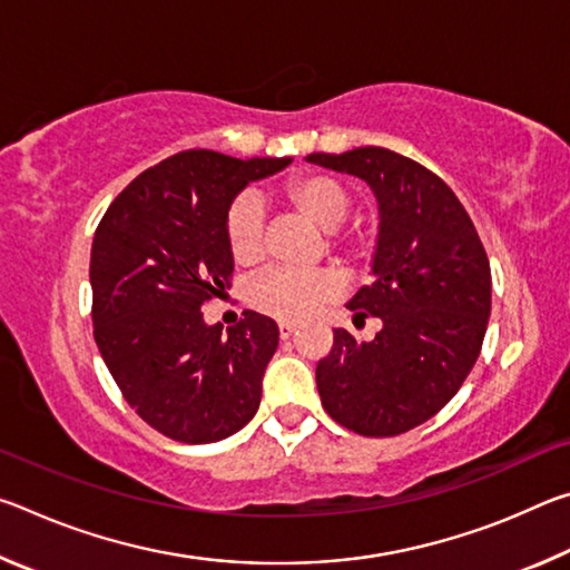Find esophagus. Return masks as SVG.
<instances>
[{
  "instance_id": "1",
  "label": "esophagus",
  "mask_w": 570,
  "mask_h": 570,
  "mask_svg": "<svg viewBox=\"0 0 570 570\" xmlns=\"http://www.w3.org/2000/svg\"><path fill=\"white\" fill-rule=\"evenodd\" d=\"M296 330H298L296 322H278V334H282V340H288Z\"/></svg>"
}]
</instances>
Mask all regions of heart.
<instances>
[{"label":"heart","mask_w":570,"mask_h":570,"mask_svg":"<svg viewBox=\"0 0 570 570\" xmlns=\"http://www.w3.org/2000/svg\"><path fill=\"white\" fill-rule=\"evenodd\" d=\"M284 196L320 228L340 226L352 208V196L340 180L322 173H306L286 183ZM264 210L254 196H240L226 214V244L234 262L248 266L262 256ZM330 244L342 256L360 262L372 250V234L364 226L335 228ZM344 288V276L332 266L294 272V268H266L246 288L248 304L276 320H304Z\"/></svg>","instance_id":"obj_1"}]
</instances>
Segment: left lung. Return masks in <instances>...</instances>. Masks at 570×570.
<instances>
[{
  "mask_svg": "<svg viewBox=\"0 0 570 570\" xmlns=\"http://www.w3.org/2000/svg\"><path fill=\"white\" fill-rule=\"evenodd\" d=\"M308 163L362 178L377 196L374 282L346 308L380 316L372 342L334 330L316 364L324 410L364 438L402 435L455 397L478 362L490 316V264L475 226L445 180L387 148Z\"/></svg>",
  "mask_w": 570,
  "mask_h": 570,
  "instance_id": "obj_1",
  "label": "left lung"
}]
</instances>
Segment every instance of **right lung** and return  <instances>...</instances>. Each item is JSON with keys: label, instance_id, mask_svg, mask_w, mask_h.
<instances>
[{"label": "right lung", "instance_id": "right-lung-1", "mask_svg": "<svg viewBox=\"0 0 570 570\" xmlns=\"http://www.w3.org/2000/svg\"><path fill=\"white\" fill-rule=\"evenodd\" d=\"M288 163L176 153L140 173L95 230V342L125 402L170 440H224L262 402L264 370L278 346L276 322L244 312L224 334L220 324L204 322L200 308L230 288L226 214L234 198Z\"/></svg>", "mask_w": 570, "mask_h": 570}]
</instances>
